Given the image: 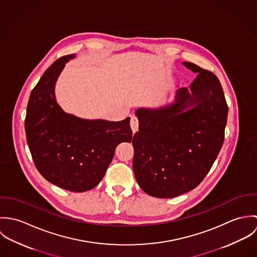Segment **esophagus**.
I'll list each match as a JSON object with an SVG mask.
<instances>
[{
	"instance_id": "obj_1",
	"label": "esophagus",
	"mask_w": 257,
	"mask_h": 257,
	"mask_svg": "<svg viewBox=\"0 0 257 257\" xmlns=\"http://www.w3.org/2000/svg\"><path fill=\"white\" fill-rule=\"evenodd\" d=\"M131 127L134 134H136L139 131V119L136 115H132L131 117Z\"/></svg>"
}]
</instances>
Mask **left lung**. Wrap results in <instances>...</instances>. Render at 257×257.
I'll use <instances>...</instances> for the list:
<instances>
[{
	"label": "left lung",
	"mask_w": 257,
	"mask_h": 257,
	"mask_svg": "<svg viewBox=\"0 0 257 257\" xmlns=\"http://www.w3.org/2000/svg\"><path fill=\"white\" fill-rule=\"evenodd\" d=\"M197 74L190 89L156 109L136 110L133 168L140 187L157 198H174L195 189L215 162L224 140L228 108L215 74L191 62Z\"/></svg>",
	"instance_id": "8db88e82"
}]
</instances>
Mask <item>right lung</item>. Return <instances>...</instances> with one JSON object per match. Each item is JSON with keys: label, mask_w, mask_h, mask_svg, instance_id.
I'll use <instances>...</instances> for the list:
<instances>
[{"label": "right lung", "mask_w": 257, "mask_h": 257, "mask_svg": "<svg viewBox=\"0 0 257 257\" xmlns=\"http://www.w3.org/2000/svg\"><path fill=\"white\" fill-rule=\"evenodd\" d=\"M76 54L56 60L32 91L25 120L27 142L39 173L72 192L93 189L103 179L115 147L131 143V117L119 121L85 119L61 109L55 84Z\"/></svg>", "instance_id": "1"}]
</instances>
